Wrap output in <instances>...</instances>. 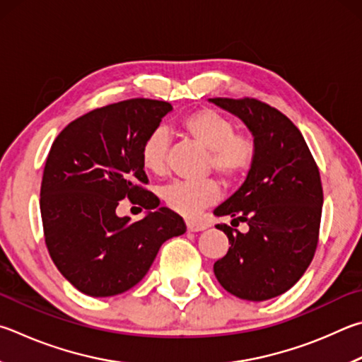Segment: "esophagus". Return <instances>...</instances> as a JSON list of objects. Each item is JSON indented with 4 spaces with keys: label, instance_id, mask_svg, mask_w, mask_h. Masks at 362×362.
I'll return each mask as SVG.
<instances>
[{
    "label": "esophagus",
    "instance_id": "34e87169",
    "mask_svg": "<svg viewBox=\"0 0 362 362\" xmlns=\"http://www.w3.org/2000/svg\"><path fill=\"white\" fill-rule=\"evenodd\" d=\"M206 228H207V226H206V225H202V223L192 221V220H188V221H187V229H188V231H192V233L202 231V229H206Z\"/></svg>",
    "mask_w": 362,
    "mask_h": 362
}]
</instances>
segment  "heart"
Instances as JSON below:
<instances>
[{"label": "heart", "instance_id": "obj_1", "mask_svg": "<svg viewBox=\"0 0 362 362\" xmlns=\"http://www.w3.org/2000/svg\"><path fill=\"white\" fill-rule=\"evenodd\" d=\"M180 129L189 139L209 150L207 169L215 170L228 183L245 179L256 160V142L252 136L235 133V124L214 109H199L182 118ZM169 137L166 131L155 129L141 148L142 166L152 174L166 169ZM220 196L214 180L174 182L163 189V201L174 212L196 216Z\"/></svg>", "mask_w": 362, "mask_h": 362}]
</instances>
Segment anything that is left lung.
<instances>
[{
  "label": "left lung",
  "mask_w": 362,
  "mask_h": 362,
  "mask_svg": "<svg viewBox=\"0 0 362 362\" xmlns=\"http://www.w3.org/2000/svg\"><path fill=\"white\" fill-rule=\"evenodd\" d=\"M210 103L239 117L256 142V160L245 182L214 210L244 221L247 233L216 228L229 239L228 253L214 264L220 285L245 300H267L307 271L317 250L323 188L320 170L296 124L253 98H212Z\"/></svg>",
  "instance_id": "obj_1"
}]
</instances>
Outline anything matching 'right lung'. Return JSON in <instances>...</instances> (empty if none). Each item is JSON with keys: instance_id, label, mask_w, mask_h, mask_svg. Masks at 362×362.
<instances>
[{"instance_id": "obj_1", "label": "right lung", "mask_w": 362, "mask_h": 362, "mask_svg": "<svg viewBox=\"0 0 362 362\" xmlns=\"http://www.w3.org/2000/svg\"><path fill=\"white\" fill-rule=\"evenodd\" d=\"M173 106L134 100L78 117L52 144L41 183L45 245L58 271L78 291L107 298L128 291L148 272L160 247L187 231L185 221L142 185L146 137ZM128 197L148 210L139 222L116 215Z\"/></svg>"}]
</instances>
